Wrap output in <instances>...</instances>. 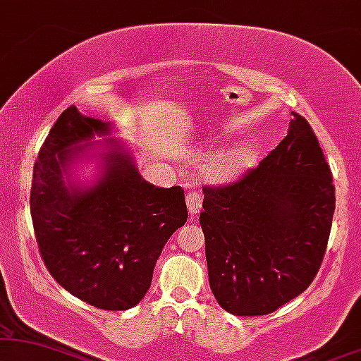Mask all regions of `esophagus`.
I'll use <instances>...</instances> for the list:
<instances>
[{
    "instance_id": "esophagus-1",
    "label": "esophagus",
    "mask_w": 361,
    "mask_h": 361,
    "mask_svg": "<svg viewBox=\"0 0 361 361\" xmlns=\"http://www.w3.org/2000/svg\"><path fill=\"white\" fill-rule=\"evenodd\" d=\"M202 195L198 191H188V195H186V207H188L191 214H196L202 209Z\"/></svg>"
}]
</instances>
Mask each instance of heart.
I'll return each mask as SVG.
<instances>
[{
    "label": "heart",
    "mask_w": 361,
    "mask_h": 361,
    "mask_svg": "<svg viewBox=\"0 0 361 361\" xmlns=\"http://www.w3.org/2000/svg\"><path fill=\"white\" fill-rule=\"evenodd\" d=\"M252 154L253 149L248 145H238V147L223 149L208 159L203 171L208 180L214 181V183L231 181L250 166Z\"/></svg>",
    "instance_id": "obj_1"
}]
</instances>
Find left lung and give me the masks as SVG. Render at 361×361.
I'll return each instance as SVG.
<instances>
[{"mask_svg":"<svg viewBox=\"0 0 361 361\" xmlns=\"http://www.w3.org/2000/svg\"><path fill=\"white\" fill-rule=\"evenodd\" d=\"M291 115L288 135L255 170L203 188L209 288L236 317L273 313L303 293L326 250L335 186L308 121Z\"/></svg>","mask_w":361,"mask_h":361,"instance_id":"left-lung-1","label":"left lung"}]
</instances>
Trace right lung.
<instances>
[{"mask_svg": "<svg viewBox=\"0 0 361 361\" xmlns=\"http://www.w3.org/2000/svg\"><path fill=\"white\" fill-rule=\"evenodd\" d=\"M113 131L111 121L65 109L35 163L30 207L54 280L76 298L118 312L147 295L163 246L188 209L180 186L143 180L131 148L109 138ZM85 161L97 163L91 184L72 178Z\"/></svg>", "mask_w": 361, "mask_h": 361, "instance_id": "add662e5", "label": "right lung"}]
</instances>
